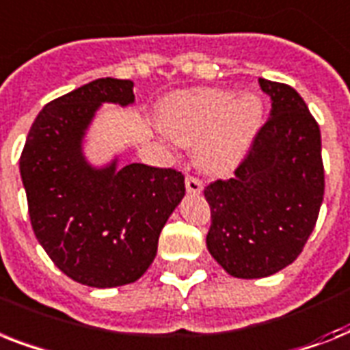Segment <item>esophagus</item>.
<instances>
[{"instance_id":"34e87169","label":"esophagus","mask_w":350,"mask_h":350,"mask_svg":"<svg viewBox=\"0 0 350 350\" xmlns=\"http://www.w3.org/2000/svg\"><path fill=\"white\" fill-rule=\"evenodd\" d=\"M185 187L189 194H200L203 191V183L198 178H194V176H187Z\"/></svg>"}]
</instances>
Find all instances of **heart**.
<instances>
[{
	"label": "heart",
	"mask_w": 350,
	"mask_h": 350,
	"mask_svg": "<svg viewBox=\"0 0 350 350\" xmlns=\"http://www.w3.org/2000/svg\"><path fill=\"white\" fill-rule=\"evenodd\" d=\"M159 121L167 136L181 147H196L205 170L225 172L243 158L263 121L260 96L230 90L194 89L169 96Z\"/></svg>",
	"instance_id": "obj_1"
}]
</instances>
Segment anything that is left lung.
<instances>
[{
	"label": "left lung",
	"instance_id": "obj_1",
	"mask_svg": "<svg viewBox=\"0 0 350 350\" xmlns=\"http://www.w3.org/2000/svg\"><path fill=\"white\" fill-rule=\"evenodd\" d=\"M271 118L230 180L205 187L207 249L234 278L276 274L304 250L323 202L320 126L301 96L260 78Z\"/></svg>",
	"mask_w": 350,
	"mask_h": 350
}]
</instances>
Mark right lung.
Masks as SVG:
<instances>
[{"label": "right lung", "mask_w": 350, "mask_h": 350, "mask_svg": "<svg viewBox=\"0 0 350 350\" xmlns=\"http://www.w3.org/2000/svg\"><path fill=\"white\" fill-rule=\"evenodd\" d=\"M131 79L100 78L43 107L25 142L19 172L36 238L54 265L89 287L139 280L159 232L185 196L174 169L143 163L94 167L83 152L103 103H134Z\"/></svg>", "instance_id": "1"}]
</instances>
